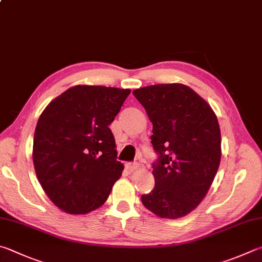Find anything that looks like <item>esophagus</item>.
Returning <instances> with one entry per match:
<instances>
[{"instance_id": "obj_1", "label": "esophagus", "mask_w": 262, "mask_h": 262, "mask_svg": "<svg viewBox=\"0 0 262 262\" xmlns=\"http://www.w3.org/2000/svg\"><path fill=\"white\" fill-rule=\"evenodd\" d=\"M140 167V165L137 163H127L126 164V168L128 170H130V172H133V170H135Z\"/></svg>"}]
</instances>
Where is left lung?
<instances>
[{"label":"left lung","mask_w":262,"mask_h":262,"mask_svg":"<svg viewBox=\"0 0 262 262\" xmlns=\"http://www.w3.org/2000/svg\"><path fill=\"white\" fill-rule=\"evenodd\" d=\"M152 122L158 154L155 188L142 194L147 210L178 219L196 208L210 189L221 159V133L208 103L185 84L147 85L133 92Z\"/></svg>","instance_id":"8db88e82"}]
</instances>
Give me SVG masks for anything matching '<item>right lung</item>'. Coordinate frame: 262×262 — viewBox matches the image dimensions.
<instances>
[{
  "instance_id": "obj_1",
  "label": "right lung",
  "mask_w": 262,
  "mask_h": 262,
  "mask_svg": "<svg viewBox=\"0 0 262 262\" xmlns=\"http://www.w3.org/2000/svg\"><path fill=\"white\" fill-rule=\"evenodd\" d=\"M129 94V89L74 85L41 113L33 163L41 187L60 210L85 214L106 202L123 169L108 125Z\"/></svg>"
}]
</instances>
